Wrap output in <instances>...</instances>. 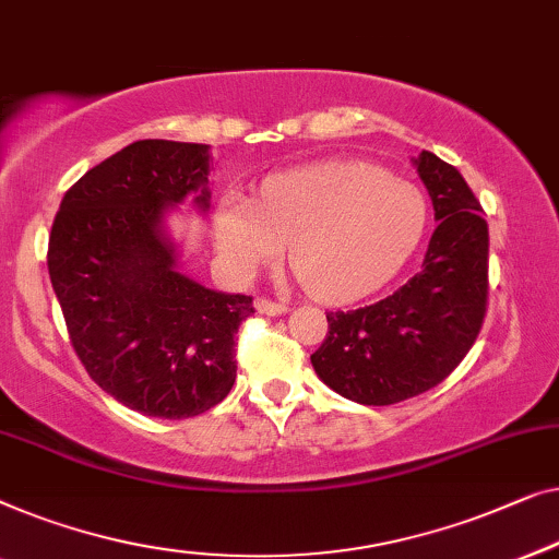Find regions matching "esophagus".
<instances>
[{"mask_svg": "<svg viewBox=\"0 0 559 559\" xmlns=\"http://www.w3.org/2000/svg\"><path fill=\"white\" fill-rule=\"evenodd\" d=\"M255 309L261 313H269V317H281V313H288V304H273L269 298H258Z\"/></svg>", "mask_w": 559, "mask_h": 559, "instance_id": "esophagus-1", "label": "esophagus"}]
</instances>
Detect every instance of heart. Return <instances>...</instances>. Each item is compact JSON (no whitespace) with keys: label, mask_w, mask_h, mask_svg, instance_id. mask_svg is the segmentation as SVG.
I'll list each match as a JSON object with an SVG mask.
<instances>
[{"label":"heart","mask_w":559,"mask_h":559,"mask_svg":"<svg viewBox=\"0 0 559 559\" xmlns=\"http://www.w3.org/2000/svg\"><path fill=\"white\" fill-rule=\"evenodd\" d=\"M428 223L423 192L357 159H329L271 177L258 200L227 192L212 215L219 265L233 278L290 263L311 296L349 304L403 269Z\"/></svg>","instance_id":"1"}]
</instances>
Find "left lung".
Listing matches in <instances>:
<instances>
[{"label":"left lung","instance_id":"obj_1","mask_svg":"<svg viewBox=\"0 0 559 559\" xmlns=\"http://www.w3.org/2000/svg\"><path fill=\"white\" fill-rule=\"evenodd\" d=\"M438 227L420 273L355 311L326 313L311 355L319 380L359 405H395L443 382L474 347L489 294V227L461 171L433 152L413 156Z\"/></svg>","mask_w":559,"mask_h":559}]
</instances>
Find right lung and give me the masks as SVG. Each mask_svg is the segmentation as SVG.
Returning <instances> with one entry per match:
<instances>
[{"label": "right lung", "instance_id": "right-lung-1", "mask_svg": "<svg viewBox=\"0 0 559 559\" xmlns=\"http://www.w3.org/2000/svg\"><path fill=\"white\" fill-rule=\"evenodd\" d=\"M210 144L144 139L85 171L55 215L47 271L91 380L131 411L179 420L223 403L253 298L179 271L167 219L210 210Z\"/></svg>", "mask_w": 559, "mask_h": 559}]
</instances>
